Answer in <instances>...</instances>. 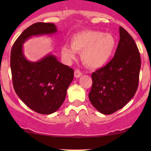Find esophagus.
Segmentation results:
<instances>
[{
    "label": "esophagus",
    "mask_w": 151,
    "mask_h": 151,
    "mask_svg": "<svg viewBox=\"0 0 151 151\" xmlns=\"http://www.w3.org/2000/svg\"><path fill=\"white\" fill-rule=\"evenodd\" d=\"M82 75H83V73H82L80 70L76 69L75 71H74V77H75V78H79V77H81Z\"/></svg>",
    "instance_id": "obj_1"
}]
</instances>
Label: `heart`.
<instances>
[{
	"instance_id": "obj_1",
	"label": "heart",
	"mask_w": 151,
	"mask_h": 151,
	"mask_svg": "<svg viewBox=\"0 0 151 151\" xmlns=\"http://www.w3.org/2000/svg\"><path fill=\"white\" fill-rule=\"evenodd\" d=\"M70 47H61V54L68 61L75 58V52L82 53V60L91 68L103 67L112 58L116 47V39L111 33L100 30H84L74 35Z\"/></svg>"
}]
</instances>
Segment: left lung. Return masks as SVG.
I'll return each instance as SVG.
<instances>
[{
    "label": "left lung",
    "instance_id": "left-lung-1",
    "mask_svg": "<svg viewBox=\"0 0 151 151\" xmlns=\"http://www.w3.org/2000/svg\"><path fill=\"white\" fill-rule=\"evenodd\" d=\"M120 40L113 58L92 74L89 99L101 113L110 115L121 109L138 88L141 58L133 38L119 28Z\"/></svg>",
    "mask_w": 151,
    "mask_h": 151
}]
</instances>
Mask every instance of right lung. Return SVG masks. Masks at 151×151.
Wrapping results in <instances>:
<instances>
[{"label":"right lung","mask_w":151,"mask_h":151,"mask_svg":"<svg viewBox=\"0 0 151 151\" xmlns=\"http://www.w3.org/2000/svg\"><path fill=\"white\" fill-rule=\"evenodd\" d=\"M58 31L53 23L36 22L17 38L11 51L12 82L17 95L32 110L50 115L64 101L74 77V70L58 61L52 53L36 62L25 58L23 45L33 36L53 35Z\"/></svg>","instance_id":"1"}]
</instances>
